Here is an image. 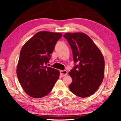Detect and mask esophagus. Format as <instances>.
<instances>
[{"label": "esophagus", "mask_w": 121, "mask_h": 121, "mask_svg": "<svg viewBox=\"0 0 121 121\" xmlns=\"http://www.w3.org/2000/svg\"><path fill=\"white\" fill-rule=\"evenodd\" d=\"M60 76L62 77H64L68 74V72H67L66 70H64V71L61 70L60 71Z\"/></svg>", "instance_id": "esophagus-1"}]
</instances>
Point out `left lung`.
Masks as SVG:
<instances>
[{"mask_svg":"<svg viewBox=\"0 0 121 121\" xmlns=\"http://www.w3.org/2000/svg\"><path fill=\"white\" fill-rule=\"evenodd\" d=\"M72 49L78 64L69 72L72 79L69 89L82 98L92 95L99 87L104 76V60L101 52L87 35L67 33L63 35Z\"/></svg>","mask_w":121,"mask_h":121,"instance_id":"obj_1","label":"left lung"}]
</instances>
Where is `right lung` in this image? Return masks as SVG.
I'll return each mask as SVG.
<instances>
[{"mask_svg": "<svg viewBox=\"0 0 121 121\" xmlns=\"http://www.w3.org/2000/svg\"><path fill=\"white\" fill-rule=\"evenodd\" d=\"M62 34L41 31L22 47L17 74L25 92L34 98H41L52 91L60 75L59 70L46 65Z\"/></svg>", "mask_w": 121, "mask_h": 121, "instance_id": "obj_1", "label": "right lung"}]
</instances>
